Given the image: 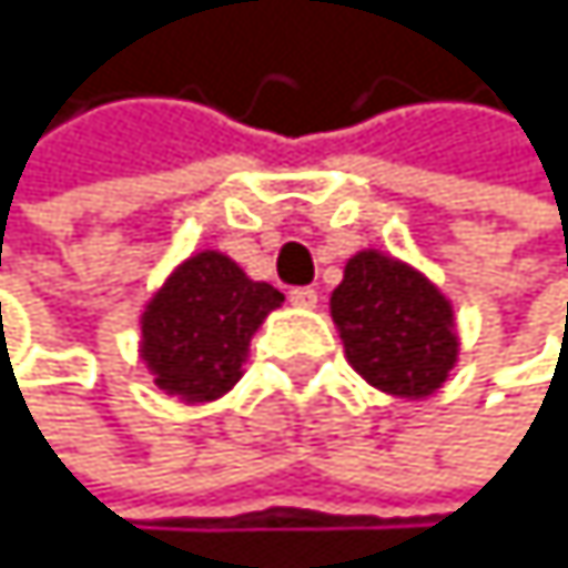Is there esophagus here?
Returning <instances> with one entry per match:
<instances>
[{
    "label": "esophagus",
    "mask_w": 568,
    "mask_h": 568,
    "mask_svg": "<svg viewBox=\"0 0 568 568\" xmlns=\"http://www.w3.org/2000/svg\"><path fill=\"white\" fill-rule=\"evenodd\" d=\"M316 300H320V296H316V290H310V286H300V290H293V293H290V303H293V306H300V310H313V306H316Z\"/></svg>",
    "instance_id": "34e87169"
}]
</instances>
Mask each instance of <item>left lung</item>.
I'll return each instance as SVG.
<instances>
[{
  "mask_svg": "<svg viewBox=\"0 0 568 568\" xmlns=\"http://www.w3.org/2000/svg\"><path fill=\"white\" fill-rule=\"evenodd\" d=\"M331 316L351 367L395 398L436 395L460 357L456 313L443 290L378 248L347 258Z\"/></svg>",
  "mask_w": 568,
  "mask_h": 568,
  "instance_id": "1",
  "label": "left lung"
}]
</instances>
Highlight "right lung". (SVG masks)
<instances>
[{
  "mask_svg": "<svg viewBox=\"0 0 568 568\" xmlns=\"http://www.w3.org/2000/svg\"><path fill=\"white\" fill-rule=\"evenodd\" d=\"M282 293L255 282L224 252L183 258L139 316V357L166 395L204 405L231 392L262 320Z\"/></svg>",
  "mask_w": 568,
  "mask_h": 568,
  "instance_id": "right-lung-1",
  "label": "right lung"
}]
</instances>
